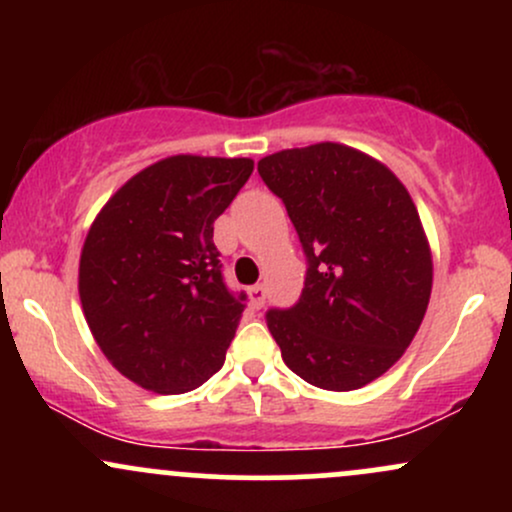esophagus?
<instances>
[{
    "mask_svg": "<svg viewBox=\"0 0 512 512\" xmlns=\"http://www.w3.org/2000/svg\"><path fill=\"white\" fill-rule=\"evenodd\" d=\"M250 303H252V308H257L260 310L262 305H264V298H267V291H264V286L262 284H255V286H250Z\"/></svg>",
    "mask_w": 512,
    "mask_h": 512,
    "instance_id": "1",
    "label": "esophagus"
}]
</instances>
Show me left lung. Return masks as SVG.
<instances>
[{
    "instance_id": "1",
    "label": "left lung",
    "mask_w": 512,
    "mask_h": 512,
    "mask_svg": "<svg viewBox=\"0 0 512 512\" xmlns=\"http://www.w3.org/2000/svg\"><path fill=\"white\" fill-rule=\"evenodd\" d=\"M308 272L291 308L267 310L284 363L305 383L349 392L395 366L431 298L433 264L419 211L390 168L344 144L262 158Z\"/></svg>"
}]
</instances>
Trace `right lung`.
<instances>
[{
    "mask_svg": "<svg viewBox=\"0 0 512 512\" xmlns=\"http://www.w3.org/2000/svg\"><path fill=\"white\" fill-rule=\"evenodd\" d=\"M250 158L170 156L127 180L88 231L79 262L86 322L132 383L180 395L207 383L245 310L223 281L214 221Z\"/></svg>",
    "mask_w": 512,
    "mask_h": 512,
    "instance_id": "right-lung-1",
    "label": "right lung"
}]
</instances>
